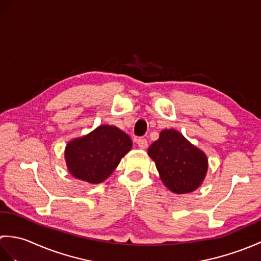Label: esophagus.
I'll list each match as a JSON object with an SVG mask.
<instances>
[{
  "label": "esophagus",
  "mask_w": 261,
  "mask_h": 261,
  "mask_svg": "<svg viewBox=\"0 0 261 261\" xmlns=\"http://www.w3.org/2000/svg\"><path fill=\"white\" fill-rule=\"evenodd\" d=\"M137 143H138V147L140 149H146L148 147V141L147 139H145V138H139V139L137 140Z\"/></svg>",
  "instance_id": "esophagus-1"
}]
</instances>
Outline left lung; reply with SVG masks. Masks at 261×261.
<instances>
[{"instance_id":"1","label":"left lung","mask_w":261,"mask_h":261,"mask_svg":"<svg viewBox=\"0 0 261 261\" xmlns=\"http://www.w3.org/2000/svg\"><path fill=\"white\" fill-rule=\"evenodd\" d=\"M148 153L156 163L163 182L174 193L195 191L206 175V156L175 130L160 132Z\"/></svg>"}]
</instances>
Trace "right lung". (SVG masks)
Returning <instances> with one entry per match:
<instances>
[{
  "instance_id": "add662e5",
  "label": "right lung",
  "mask_w": 261,
  "mask_h": 261,
  "mask_svg": "<svg viewBox=\"0 0 261 261\" xmlns=\"http://www.w3.org/2000/svg\"><path fill=\"white\" fill-rule=\"evenodd\" d=\"M132 147L130 137L113 125H99L85 137L70 141L65 158L76 178L91 184L105 180Z\"/></svg>"
}]
</instances>
